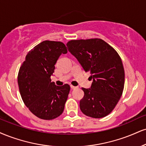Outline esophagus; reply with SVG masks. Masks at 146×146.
<instances>
[{
  "instance_id": "34e87169",
  "label": "esophagus",
  "mask_w": 146,
  "mask_h": 146,
  "mask_svg": "<svg viewBox=\"0 0 146 146\" xmlns=\"http://www.w3.org/2000/svg\"><path fill=\"white\" fill-rule=\"evenodd\" d=\"M77 88L78 87H76V86H71V89H73V90H74V89H75V88Z\"/></svg>"
}]
</instances>
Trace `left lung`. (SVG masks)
Masks as SVG:
<instances>
[{
    "instance_id": "left-lung-1",
    "label": "left lung",
    "mask_w": 146,
    "mask_h": 146,
    "mask_svg": "<svg viewBox=\"0 0 146 146\" xmlns=\"http://www.w3.org/2000/svg\"><path fill=\"white\" fill-rule=\"evenodd\" d=\"M68 50L78 59L92 83L80 102V110L87 116L105 117L118 103L124 86V69L120 56L101 38L71 40Z\"/></svg>"
}]
</instances>
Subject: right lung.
<instances>
[{
    "instance_id": "add662e5",
    "label": "right lung",
    "mask_w": 146,
    "mask_h": 146,
    "mask_svg": "<svg viewBox=\"0 0 146 146\" xmlns=\"http://www.w3.org/2000/svg\"><path fill=\"white\" fill-rule=\"evenodd\" d=\"M66 53L62 42L44 41L30 51L20 68L17 82L23 101L43 120H53L64 111L70 86H56L50 77L60 56Z\"/></svg>"
}]
</instances>
